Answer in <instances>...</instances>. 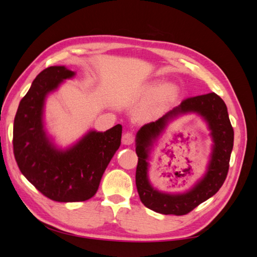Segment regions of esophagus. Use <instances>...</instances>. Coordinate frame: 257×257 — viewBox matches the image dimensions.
Listing matches in <instances>:
<instances>
[{"label":"esophagus","instance_id":"esophagus-1","mask_svg":"<svg viewBox=\"0 0 257 257\" xmlns=\"http://www.w3.org/2000/svg\"><path fill=\"white\" fill-rule=\"evenodd\" d=\"M134 143V136L132 133H125L122 136V144L125 146H130Z\"/></svg>","mask_w":257,"mask_h":257}]
</instances>
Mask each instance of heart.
<instances>
[{
	"mask_svg": "<svg viewBox=\"0 0 257 257\" xmlns=\"http://www.w3.org/2000/svg\"><path fill=\"white\" fill-rule=\"evenodd\" d=\"M179 94L180 92L177 85L165 80L157 79L147 82L141 91V96L145 102L136 109L135 119L148 121L160 118L175 104Z\"/></svg>",
	"mask_w": 257,
	"mask_h": 257,
	"instance_id": "1",
	"label": "heart"
}]
</instances>
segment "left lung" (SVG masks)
<instances>
[{
  "label": "left lung",
  "mask_w": 257,
  "mask_h": 257,
  "mask_svg": "<svg viewBox=\"0 0 257 257\" xmlns=\"http://www.w3.org/2000/svg\"><path fill=\"white\" fill-rule=\"evenodd\" d=\"M195 113L207 124L213 145L205 174L184 192L168 193L154 188L150 181L151 154L158 139L169 124L184 114ZM138 164L136 186L142 203L162 214L183 215L199 204L212 197L226 179L229 159L234 147V130L231 127L227 107L215 93H208L183 100L173 110L155 122L148 123L135 137Z\"/></svg>",
  "instance_id": "obj_1"
}]
</instances>
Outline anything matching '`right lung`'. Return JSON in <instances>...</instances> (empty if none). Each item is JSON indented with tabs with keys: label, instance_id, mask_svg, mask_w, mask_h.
Returning <instances> with one entry per match:
<instances>
[{
	"label": "right lung",
	"instance_id": "add662e5",
	"mask_svg": "<svg viewBox=\"0 0 257 257\" xmlns=\"http://www.w3.org/2000/svg\"><path fill=\"white\" fill-rule=\"evenodd\" d=\"M76 73L50 66L36 76L14 121V154L22 175L48 198L77 203L95 195L100 179L121 145L122 126L89 130L66 148L54 142L45 122L47 97Z\"/></svg>",
	"mask_w": 257,
	"mask_h": 257
}]
</instances>
